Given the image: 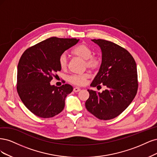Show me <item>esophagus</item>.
Listing matches in <instances>:
<instances>
[{"label": "esophagus", "mask_w": 157, "mask_h": 157, "mask_svg": "<svg viewBox=\"0 0 157 157\" xmlns=\"http://www.w3.org/2000/svg\"><path fill=\"white\" fill-rule=\"evenodd\" d=\"M80 89L79 88H78V87H75V88H74V91L75 92V93H78V92H79V91H80Z\"/></svg>", "instance_id": "34e87169"}]
</instances>
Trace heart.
<instances>
[{"label":"heart","mask_w":157,"mask_h":157,"mask_svg":"<svg viewBox=\"0 0 157 157\" xmlns=\"http://www.w3.org/2000/svg\"><path fill=\"white\" fill-rule=\"evenodd\" d=\"M72 53L75 56L78 57L85 60V68H87L91 70H96L100 67V60L98 57L93 56V50L86 44H80L77 45L73 50ZM68 59L67 55L63 53L59 57V64L63 70L67 68ZM90 78V75L87 73L83 74L72 75L69 77V82L75 85L82 86L87 83V79Z\"/></svg>","instance_id":"1"}]
</instances>
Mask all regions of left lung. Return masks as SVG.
I'll use <instances>...</instances> for the list:
<instances>
[{"instance_id": "1", "label": "left lung", "mask_w": 157, "mask_h": 157, "mask_svg": "<svg viewBox=\"0 0 157 157\" xmlns=\"http://www.w3.org/2000/svg\"><path fill=\"white\" fill-rule=\"evenodd\" d=\"M91 40L101 49L102 63L90 86L101 87L103 85L106 89L102 93L88 89L85 107L99 119H112L124 112L137 93V67L124 48L105 40Z\"/></svg>"}]
</instances>
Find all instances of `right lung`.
<instances>
[{
    "instance_id": "obj_1",
    "label": "right lung",
    "mask_w": 157,
    "mask_h": 157,
    "mask_svg": "<svg viewBox=\"0 0 157 157\" xmlns=\"http://www.w3.org/2000/svg\"><path fill=\"white\" fill-rule=\"evenodd\" d=\"M79 39L52 37L28 48L17 66V90L28 109L42 118L53 117L63 110L65 98L73 90L69 84H50L60 71L59 57Z\"/></svg>"
}]
</instances>
